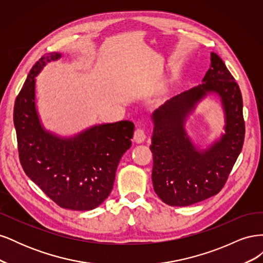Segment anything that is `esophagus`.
Returning a JSON list of instances; mask_svg holds the SVG:
<instances>
[{
  "mask_svg": "<svg viewBox=\"0 0 263 263\" xmlns=\"http://www.w3.org/2000/svg\"><path fill=\"white\" fill-rule=\"evenodd\" d=\"M146 139V135H145V130L142 128H137L135 130L134 134V141L136 142V144H141L142 141Z\"/></svg>",
  "mask_w": 263,
  "mask_h": 263,
  "instance_id": "1",
  "label": "esophagus"
}]
</instances>
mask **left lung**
Segmentation results:
<instances>
[{
    "label": "left lung",
    "mask_w": 263,
    "mask_h": 263,
    "mask_svg": "<svg viewBox=\"0 0 263 263\" xmlns=\"http://www.w3.org/2000/svg\"><path fill=\"white\" fill-rule=\"evenodd\" d=\"M202 84L171 98L151 114L154 123L153 184L156 194L170 206H189L216 195L242 149L245 122L239 86L218 54ZM220 100L224 113V133L202 147L189 137L185 123L206 97Z\"/></svg>",
    "instance_id": "left-lung-1"
}]
</instances>
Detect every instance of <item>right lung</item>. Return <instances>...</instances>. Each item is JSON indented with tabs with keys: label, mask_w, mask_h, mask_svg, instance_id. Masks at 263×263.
<instances>
[{
	"label": "right lung",
	"mask_w": 263,
	"mask_h": 263,
	"mask_svg": "<svg viewBox=\"0 0 263 263\" xmlns=\"http://www.w3.org/2000/svg\"><path fill=\"white\" fill-rule=\"evenodd\" d=\"M61 52H50L31 68L14 106L20 160L26 176L60 208L97 209L112 192L117 165L132 146L129 121L93 125L71 136L46 129L36 105V77Z\"/></svg>",
	"instance_id": "add662e5"
}]
</instances>
